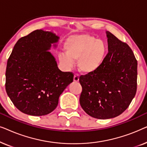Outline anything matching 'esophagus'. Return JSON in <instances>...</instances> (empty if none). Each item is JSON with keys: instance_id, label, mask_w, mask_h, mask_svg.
Here are the masks:
<instances>
[{"instance_id": "34e87169", "label": "esophagus", "mask_w": 147, "mask_h": 147, "mask_svg": "<svg viewBox=\"0 0 147 147\" xmlns=\"http://www.w3.org/2000/svg\"><path fill=\"white\" fill-rule=\"evenodd\" d=\"M74 81L75 82H78L79 81V76H78V74H76L75 75H74Z\"/></svg>"}]
</instances>
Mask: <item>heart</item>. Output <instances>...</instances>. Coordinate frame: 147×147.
Segmentation results:
<instances>
[{"label": "heart", "instance_id": "obj_1", "mask_svg": "<svg viewBox=\"0 0 147 147\" xmlns=\"http://www.w3.org/2000/svg\"><path fill=\"white\" fill-rule=\"evenodd\" d=\"M66 55L59 57L64 65L70 67L78 60L79 69L84 73H93L103 64L107 54V45L102 40L88 35L69 37L65 45Z\"/></svg>", "mask_w": 147, "mask_h": 147}]
</instances>
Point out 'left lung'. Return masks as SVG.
Masks as SVG:
<instances>
[{
    "label": "left lung",
    "mask_w": 147,
    "mask_h": 147,
    "mask_svg": "<svg viewBox=\"0 0 147 147\" xmlns=\"http://www.w3.org/2000/svg\"><path fill=\"white\" fill-rule=\"evenodd\" d=\"M108 53L97 71L80 76V103L92 117L108 119L125 111L137 88V61L127 44L109 31Z\"/></svg>",
    "instance_id": "left-lung-1"
}]
</instances>
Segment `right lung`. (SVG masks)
Here are the masks:
<instances>
[{
  "mask_svg": "<svg viewBox=\"0 0 147 147\" xmlns=\"http://www.w3.org/2000/svg\"><path fill=\"white\" fill-rule=\"evenodd\" d=\"M58 39L52 32L35 30L18 40L8 59L6 91L23 113L37 116L51 113L59 96L73 82L74 74L59 70L47 51Z\"/></svg>",
  "mask_w": 147,
  "mask_h": 147,
  "instance_id": "add662e5",
  "label": "right lung"
}]
</instances>
